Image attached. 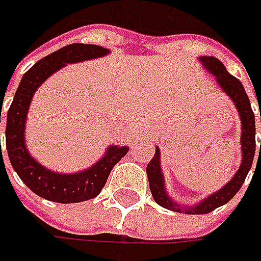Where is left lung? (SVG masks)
Returning <instances> with one entry per match:
<instances>
[{
  "label": "left lung",
  "mask_w": 261,
  "mask_h": 261,
  "mask_svg": "<svg viewBox=\"0 0 261 261\" xmlns=\"http://www.w3.org/2000/svg\"><path fill=\"white\" fill-rule=\"evenodd\" d=\"M200 62H203L206 69L209 72H212L216 76L218 84L221 88L225 91L226 94L231 97V100L234 101L237 110L241 117V127H243V134H241V148H243V161L241 166L238 168L237 174L232 177V180L229 183H226L219 192H216L212 196H209L203 202L197 203L196 206H189L186 207L187 214H195V215H203V214H209L212 211H215L216 207L225 205L226 202H229L237 192L241 189V186L246 180L247 174L251 168L253 164V158H254V152H256V120H254V113L250 105L248 95H247L246 90L243 84L240 83V80H237L236 76H232L225 69L224 64L216 59L214 56H202ZM260 122H261V109H260ZM261 154V144H260V152H258V158ZM146 174H148V180H149V189L152 197L158 205H161L166 209H171V211H181V207L173 202L166 193L164 189V178L161 174V167H160V149H155V155L154 158L148 163L146 166Z\"/></svg>",
  "instance_id": "1"
}]
</instances>
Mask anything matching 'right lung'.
<instances>
[{"label":"right lung","mask_w":261,"mask_h":261,"mask_svg":"<svg viewBox=\"0 0 261 261\" xmlns=\"http://www.w3.org/2000/svg\"><path fill=\"white\" fill-rule=\"evenodd\" d=\"M109 50L97 45L72 43L43 59L37 61L23 76L17 88L14 100L7 113L5 127V146L10 163L15 173L33 193L58 202V203H76L93 199L105 187L112 168L127 154V146H110L106 155L93 167L76 174H56L45 167L37 164L27 152L24 144V122L32 97L47 76L66 64L81 62L86 59L100 58ZM1 122V110H0ZM1 152V139H0ZM3 154V152H1Z\"/></svg>","instance_id":"obj_1"}]
</instances>
